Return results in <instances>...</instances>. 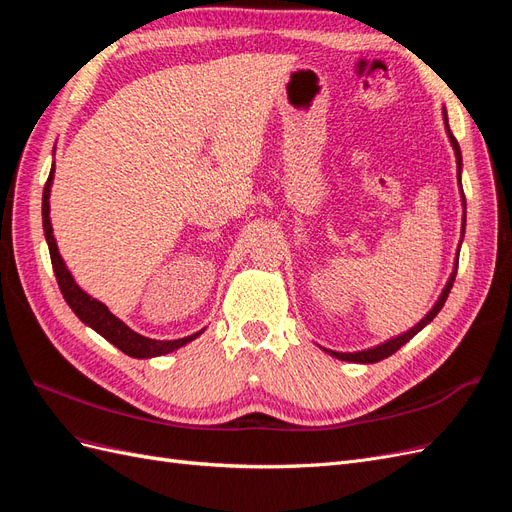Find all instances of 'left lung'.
Returning <instances> with one entry per match:
<instances>
[{
  "instance_id": "1",
  "label": "left lung",
  "mask_w": 512,
  "mask_h": 512,
  "mask_svg": "<svg viewBox=\"0 0 512 512\" xmlns=\"http://www.w3.org/2000/svg\"><path fill=\"white\" fill-rule=\"evenodd\" d=\"M444 128H446L448 141H451V147H453V151H455V160H457V181H459L461 205H463V222H461V241H463V235H466V196H463V188H461V149H459V143L455 141V136H453L451 128H448L446 108H444ZM461 241H459V245H457V256H455V262H453V273H451V277H448L446 286L442 288V292H440L438 301L433 303V307H431L429 312L423 316V320H421V322H416L414 327H412V329H408L406 333H401V335H397V337L386 339L384 344H380V346H374V348H367V350H359V352H337V350H327V348H322V350L327 352V354H331V356H335V359H339V361H348V363H363V365H367V363H378V361L386 359V356H391V354H393V352H397L401 346L408 344L410 339H412V337H414L418 331H423V329L427 327V324H429L433 318L438 316L440 309L444 307V303H446V299H448V292H451V288H453V282H455V275H457V265H459V250H461Z\"/></svg>"
}]
</instances>
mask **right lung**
Listing matches in <instances>:
<instances>
[{
    "label": "right lung",
    "mask_w": 512,
    "mask_h": 512,
    "mask_svg": "<svg viewBox=\"0 0 512 512\" xmlns=\"http://www.w3.org/2000/svg\"><path fill=\"white\" fill-rule=\"evenodd\" d=\"M55 156V151H53ZM55 179V162L51 166L49 179H46L44 192H42V228H44V239L46 245H49L51 252V262H53V271L57 277V284L61 294H64L66 303L70 305L72 312L79 316L83 324H87L89 329H94L98 335H102L106 342H111L115 348L121 352H126L132 359H153V356H162L168 352H175L177 348H183L185 344L194 342L198 335H203L205 329L196 331L194 335L181 337V339H151L141 333H136L130 329L126 322L119 320L115 314H111L102 301L89 297V294L74 282L72 273L68 271L64 258H61L57 250V241L53 235V224H51V185Z\"/></svg>",
    "instance_id": "1"
}]
</instances>
